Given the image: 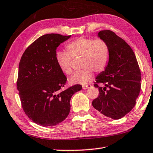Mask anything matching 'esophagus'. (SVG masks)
Returning <instances> with one entry per match:
<instances>
[{
    "label": "esophagus",
    "mask_w": 153,
    "mask_h": 153,
    "mask_svg": "<svg viewBox=\"0 0 153 153\" xmlns=\"http://www.w3.org/2000/svg\"><path fill=\"white\" fill-rule=\"evenodd\" d=\"M91 87V84H87V85H82V89H87L88 88H90V87Z\"/></svg>",
    "instance_id": "1"
}]
</instances>
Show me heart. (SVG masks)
Returning a JSON list of instances; mask_svg holds the SVG:
<instances>
[{"mask_svg":"<svg viewBox=\"0 0 153 153\" xmlns=\"http://www.w3.org/2000/svg\"><path fill=\"white\" fill-rule=\"evenodd\" d=\"M66 49L67 53L57 51L56 53V61L60 71L64 74H71L72 59L78 57H81V67L83 68L70 77L71 84H87L93 78L94 71H103L108 64L110 49L102 39L81 36L68 43Z\"/></svg>","mask_w":153,"mask_h":153,"instance_id":"1","label":"heart"}]
</instances>
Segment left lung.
Wrapping results in <instances>:
<instances>
[{"label": "left lung", "instance_id": "left-lung-1", "mask_svg": "<svg viewBox=\"0 0 153 153\" xmlns=\"http://www.w3.org/2000/svg\"><path fill=\"white\" fill-rule=\"evenodd\" d=\"M97 36L108 45L110 59L96 78L94 86L98 88L99 96L92 105L104 116L119 119L136 104L141 88V72L134 52L123 39L109 30L100 31ZM97 83L105 86L100 87Z\"/></svg>", "mask_w": 153, "mask_h": 153}]
</instances>
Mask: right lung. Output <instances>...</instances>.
I'll return each instance as SVG.
<instances>
[{
    "label": "right lung",
    "mask_w": 153,
    "mask_h": 153,
    "mask_svg": "<svg viewBox=\"0 0 153 153\" xmlns=\"http://www.w3.org/2000/svg\"><path fill=\"white\" fill-rule=\"evenodd\" d=\"M70 36L42 35L26 49L19 64L17 86L25 113L42 127L55 126L66 119L72 95L82 89L75 85L64 91L67 79L56 61L57 47Z\"/></svg>",
    "instance_id": "right-lung-1"
}]
</instances>
